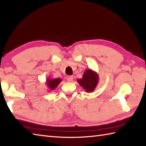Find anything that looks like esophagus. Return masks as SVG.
<instances>
[{"instance_id":"obj_1","label":"esophagus","mask_w":146,"mask_h":146,"mask_svg":"<svg viewBox=\"0 0 146 146\" xmlns=\"http://www.w3.org/2000/svg\"><path fill=\"white\" fill-rule=\"evenodd\" d=\"M73 79V76H67V78H66L67 81H68V82H72Z\"/></svg>"}]
</instances>
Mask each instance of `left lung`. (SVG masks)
<instances>
[{
    "label": "left lung",
    "instance_id": "1",
    "mask_svg": "<svg viewBox=\"0 0 146 146\" xmlns=\"http://www.w3.org/2000/svg\"><path fill=\"white\" fill-rule=\"evenodd\" d=\"M98 80V76L92 70H87L85 71L83 78L78 80V82L86 92H91L97 86Z\"/></svg>",
    "mask_w": 146,
    "mask_h": 146
}]
</instances>
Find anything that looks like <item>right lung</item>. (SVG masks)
Segmentation results:
<instances>
[{"label":"right lung","mask_w":146,"mask_h":146,"mask_svg":"<svg viewBox=\"0 0 146 146\" xmlns=\"http://www.w3.org/2000/svg\"><path fill=\"white\" fill-rule=\"evenodd\" d=\"M61 79L60 78H56V79H52L50 80L48 79V81L47 82L48 86L49 88L52 90H54L56 86L58 85L59 83L61 82Z\"/></svg>","instance_id":"obj_1"}]
</instances>
